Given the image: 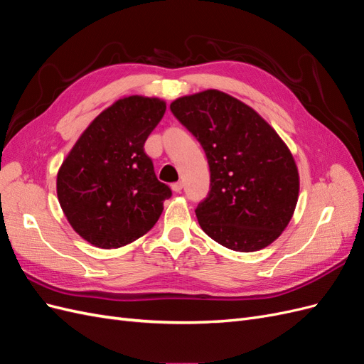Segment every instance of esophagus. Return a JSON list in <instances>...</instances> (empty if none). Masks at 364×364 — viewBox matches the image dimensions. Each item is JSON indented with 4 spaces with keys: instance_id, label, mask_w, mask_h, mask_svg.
I'll return each instance as SVG.
<instances>
[{
    "instance_id": "esophagus-1",
    "label": "esophagus",
    "mask_w": 364,
    "mask_h": 364,
    "mask_svg": "<svg viewBox=\"0 0 364 364\" xmlns=\"http://www.w3.org/2000/svg\"><path fill=\"white\" fill-rule=\"evenodd\" d=\"M182 188H183V182H182V181H179V182H174V183L171 185V190H173L174 193H181V191H182Z\"/></svg>"
}]
</instances>
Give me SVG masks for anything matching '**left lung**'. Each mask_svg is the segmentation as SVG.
<instances>
[{
	"instance_id": "left-lung-1",
	"label": "left lung",
	"mask_w": 364,
	"mask_h": 364,
	"mask_svg": "<svg viewBox=\"0 0 364 364\" xmlns=\"http://www.w3.org/2000/svg\"><path fill=\"white\" fill-rule=\"evenodd\" d=\"M170 109L206 153L211 188L196 209L203 232L235 252L272 245L299 197L287 144L255 109L223 91L183 95Z\"/></svg>"
}]
</instances>
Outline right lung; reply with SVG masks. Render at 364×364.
Returning <instances> with one entry per match:
<instances>
[{
  "instance_id": "add662e5",
  "label": "right lung",
  "mask_w": 364,
  "mask_h": 364,
  "mask_svg": "<svg viewBox=\"0 0 364 364\" xmlns=\"http://www.w3.org/2000/svg\"><path fill=\"white\" fill-rule=\"evenodd\" d=\"M158 97L127 95L98 114L58 171L56 191L71 228L87 243L117 249L155 226L171 196L144 142L165 112Z\"/></svg>"
}]
</instances>
